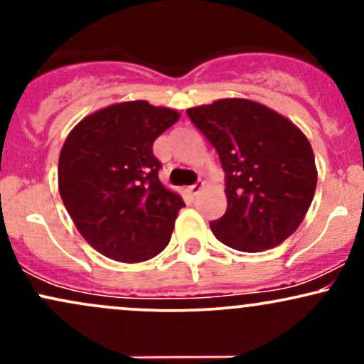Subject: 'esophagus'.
Returning <instances> with one entry per match:
<instances>
[{
	"label": "esophagus",
	"instance_id": "34e87169",
	"mask_svg": "<svg viewBox=\"0 0 364 364\" xmlns=\"http://www.w3.org/2000/svg\"><path fill=\"white\" fill-rule=\"evenodd\" d=\"M202 183H195V185H191V186H188V193H190L191 196H195V195H198L200 193V190H202Z\"/></svg>",
	"mask_w": 364,
	"mask_h": 364
}]
</instances>
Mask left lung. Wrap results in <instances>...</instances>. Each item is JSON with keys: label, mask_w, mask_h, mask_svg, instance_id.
<instances>
[{"label": "left lung", "mask_w": 364, "mask_h": 364, "mask_svg": "<svg viewBox=\"0 0 364 364\" xmlns=\"http://www.w3.org/2000/svg\"><path fill=\"white\" fill-rule=\"evenodd\" d=\"M186 114L224 171L228 210L210 223L214 236L248 253L281 245L315 195V157L306 136L284 116L246 99H223Z\"/></svg>", "instance_id": "obj_1"}]
</instances>
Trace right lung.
<instances>
[{"label": "right lung", "instance_id": "1", "mask_svg": "<svg viewBox=\"0 0 364 364\" xmlns=\"http://www.w3.org/2000/svg\"><path fill=\"white\" fill-rule=\"evenodd\" d=\"M179 118L145 101L87 116L65 140L58 183L63 203L92 248L124 263L154 258L171 240L183 198L159 181L154 141Z\"/></svg>", "mask_w": 364, "mask_h": 364}]
</instances>
